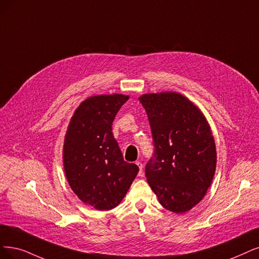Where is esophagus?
<instances>
[{
  "label": "esophagus",
  "mask_w": 259,
  "mask_h": 259,
  "mask_svg": "<svg viewBox=\"0 0 259 259\" xmlns=\"http://www.w3.org/2000/svg\"><path fill=\"white\" fill-rule=\"evenodd\" d=\"M138 166H139V168H140V171H139V176H143V165H142V163L141 162H137L136 163Z\"/></svg>",
  "instance_id": "obj_1"
}]
</instances>
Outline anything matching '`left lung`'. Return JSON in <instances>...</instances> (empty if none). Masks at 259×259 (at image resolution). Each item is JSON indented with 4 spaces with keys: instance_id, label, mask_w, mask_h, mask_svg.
<instances>
[{
    "instance_id": "obj_1",
    "label": "left lung",
    "mask_w": 259,
    "mask_h": 259,
    "mask_svg": "<svg viewBox=\"0 0 259 259\" xmlns=\"http://www.w3.org/2000/svg\"><path fill=\"white\" fill-rule=\"evenodd\" d=\"M144 107L154 140L145 175L160 204L175 213L197 205L212 183L217 151L203 113L178 93L145 94Z\"/></svg>"
}]
</instances>
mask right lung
<instances>
[{
	"mask_svg": "<svg viewBox=\"0 0 259 259\" xmlns=\"http://www.w3.org/2000/svg\"><path fill=\"white\" fill-rule=\"evenodd\" d=\"M129 96H93L75 110L66 132L63 159L68 184L83 203L97 210L116 207L139 173L123 160L112 123Z\"/></svg>",
	"mask_w": 259,
	"mask_h": 259,
	"instance_id": "add662e5",
	"label": "right lung"
}]
</instances>
